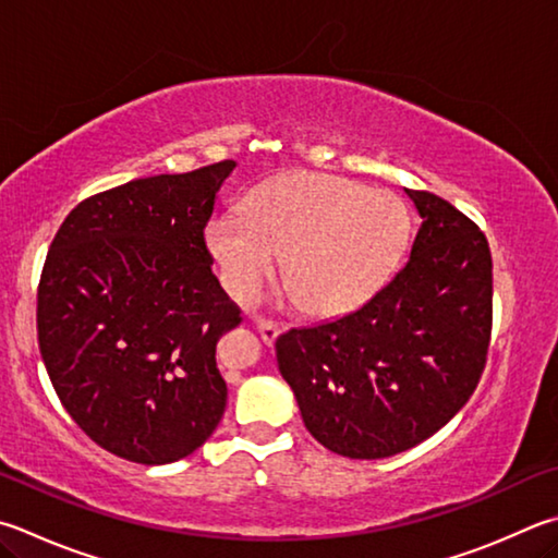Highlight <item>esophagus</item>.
Returning a JSON list of instances; mask_svg holds the SVG:
<instances>
[{
	"label": "esophagus",
	"mask_w": 558,
	"mask_h": 558,
	"mask_svg": "<svg viewBox=\"0 0 558 558\" xmlns=\"http://www.w3.org/2000/svg\"><path fill=\"white\" fill-rule=\"evenodd\" d=\"M256 331H258V337H260V341L266 343V347H270L272 341L278 339V333H280V327L276 322H268V319H258L256 322Z\"/></svg>",
	"instance_id": "esophagus-1"
}]
</instances>
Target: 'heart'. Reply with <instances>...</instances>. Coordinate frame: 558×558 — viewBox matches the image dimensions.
Masks as SVG:
<instances>
[{
    "label": "heart",
    "instance_id": "1",
    "mask_svg": "<svg viewBox=\"0 0 558 558\" xmlns=\"http://www.w3.org/2000/svg\"><path fill=\"white\" fill-rule=\"evenodd\" d=\"M410 215L398 195L359 182L295 173L263 187L246 215H217L207 246L239 302L260 292L286 258V280L310 312L333 314L366 302L398 260Z\"/></svg>",
    "mask_w": 558,
    "mask_h": 558
}]
</instances>
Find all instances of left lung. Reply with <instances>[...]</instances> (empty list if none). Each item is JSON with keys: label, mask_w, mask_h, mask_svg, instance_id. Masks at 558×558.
I'll return each mask as SVG.
<instances>
[{"label": "left lung", "mask_w": 558, "mask_h": 558, "mask_svg": "<svg viewBox=\"0 0 558 558\" xmlns=\"http://www.w3.org/2000/svg\"><path fill=\"white\" fill-rule=\"evenodd\" d=\"M404 192L422 221L388 286L359 310L276 339L307 432L349 459H388L429 439L469 402L488 353L485 234L447 199Z\"/></svg>", "instance_id": "1"}]
</instances>
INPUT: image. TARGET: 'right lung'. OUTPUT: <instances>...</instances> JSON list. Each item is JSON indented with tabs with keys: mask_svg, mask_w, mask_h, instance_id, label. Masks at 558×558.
I'll return each mask as SVG.
<instances>
[{
	"mask_svg": "<svg viewBox=\"0 0 558 558\" xmlns=\"http://www.w3.org/2000/svg\"><path fill=\"white\" fill-rule=\"evenodd\" d=\"M234 168L221 160L99 192L50 244L40 356L77 427L126 461L185 459L225 414L215 347L241 317L211 272L205 227Z\"/></svg>",
	"mask_w": 558,
	"mask_h": 558,
	"instance_id": "obj_1",
	"label": "right lung"
}]
</instances>
